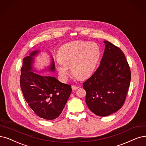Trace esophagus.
Here are the masks:
<instances>
[{
	"label": "esophagus",
	"instance_id": "34e87169",
	"mask_svg": "<svg viewBox=\"0 0 146 146\" xmlns=\"http://www.w3.org/2000/svg\"><path fill=\"white\" fill-rule=\"evenodd\" d=\"M72 89L73 90H76V89H78L79 88V86H72Z\"/></svg>",
	"mask_w": 146,
	"mask_h": 146
}]
</instances>
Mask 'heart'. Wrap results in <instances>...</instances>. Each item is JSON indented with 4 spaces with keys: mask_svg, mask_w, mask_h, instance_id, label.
Returning <instances> with one entry per match:
<instances>
[{
    "mask_svg": "<svg viewBox=\"0 0 146 146\" xmlns=\"http://www.w3.org/2000/svg\"><path fill=\"white\" fill-rule=\"evenodd\" d=\"M101 51L96 43L76 40L61 46L58 53L57 68L62 78L66 80L68 67L74 75L84 80L95 71L100 59Z\"/></svg>",
    "mask_w": 146,
    "mask_h": 146,
    "instance_id": "b5f03b06",
    "label": "heart"
}]
</instances>
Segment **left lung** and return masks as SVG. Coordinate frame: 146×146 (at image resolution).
Instances as JSON below:
<instances>
[{
    "instance_id": "obj_1",
    "label": "left lung",
    "mask_w": 146,
    "mask_h": 146,
    "mask_svg": "<svg viewBox=\"0 0 146 146\" xmlns=\"http://www.w3.org/2000/svg\"><path fill=\"white\" fill-rule=\"evenodd\" d=\"M104 42L106 46L100 66L83 83L87 107L102 117L123 106L131 78L129 64L121 49L107 40Z\"/></svg>"
}]
</instances>
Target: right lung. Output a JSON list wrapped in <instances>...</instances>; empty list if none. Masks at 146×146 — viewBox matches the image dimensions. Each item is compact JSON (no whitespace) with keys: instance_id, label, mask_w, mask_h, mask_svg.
I'll return each mask as SVG.
<instances>
[{"instance_id":"1","label":"right lung","mask_w":146,"mask_h":146,"mask_svg":"<svg viewBox=\"0 0 146 146\" xmlns=\"http://www.w3.org/2000/svg\"><path fill=\"white\" fill-rule=\"evenodd\" d=\"M38 53V50L33 51L23 59L20 87L26 102L34 113L40 118L53 120L62 112L72 92L71 86L60 82L54 77L33 72L34 56ZM48 69L55 71L53 59Z\"/></svg>"}]
</instances>
